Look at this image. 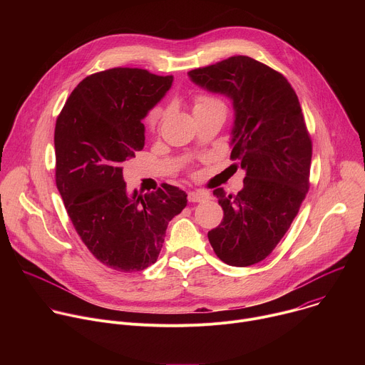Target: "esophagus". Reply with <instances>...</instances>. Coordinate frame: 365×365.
<instances>
[{
	"instance_id": "1",
	"label": "esophagus",
	"mask_w": 365,
	"mask_h": 365,
	"mask_svg": "<svg viewBox=\"0 0 365 365\" xmlns=\"http://www.w3.org/2000/svg\"><path fill=\"white\" fill-rule=\"evenodd\" d=\"M187 199L189 202H203V200L211 199V195L206 190H192L187 193Z\"/></svg>"
}]
</instances>
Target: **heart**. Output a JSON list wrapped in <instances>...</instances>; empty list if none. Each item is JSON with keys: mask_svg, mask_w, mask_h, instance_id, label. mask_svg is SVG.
<instances>
[{"mask_svg": "<svg viewBox=\"0 0 365 365\" xmlns=\"http://www.w3.org/2000/svg\"><path fill=\"white\" fill-rule=\"evenodd\" d=\"M217 108L225 110V103L218 98H214L211 95H205V93H197L193 98V113L195 114L217 110ZM165 115H166V111L162 107L154 108L148 115V124L151 127L159 125L162 123V120L165 118Z\"/></svg>", "mask_w": 365, "mask_h": 365, "instance_id": "obj_1", "label": "heart"}]
</instances>
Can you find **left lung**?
Listing matches in <instances>:
<instances>
[{"mask_svg":"<svg viewBox=\"0 0 365 365\" xmlns=\"http://www.w3.org/2000/svg\"><path fill=\"white\" fill-rule=\"evenodd\" d=\"M199 88L231 99V160L245 170L237 195L215 189L224 220L207 238L228 266L247 267L276 248L309 189L312 141L287 79L248 56L187 72Z\"/></svg>","mask_w":365,"mask_h":365,"instance_id":"left-lung-1","label":"left lung"}]
</instances>
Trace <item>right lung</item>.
I'll return each instance as SVG.
<instances>
[{
  "instance_id": "1",
  "label": "right lung",
  "mask_w": 365,
  "mask_h": 365,
  "mask_svg": "<svg viewBox=\"0 0 365 365\" xmlns=\"http://www.w3.org/2000/svg\"><path fill=\"white\" fill-rule=\"evenodd\" d=\"M173 76L114 68L85 78L55 128L56 186L91 254L113 270L134 273L158 259L169 222L187 195L163 183L127 190L123 168L144 147L143 120L172 88Z\"/></svg>"
}]
</instances>
